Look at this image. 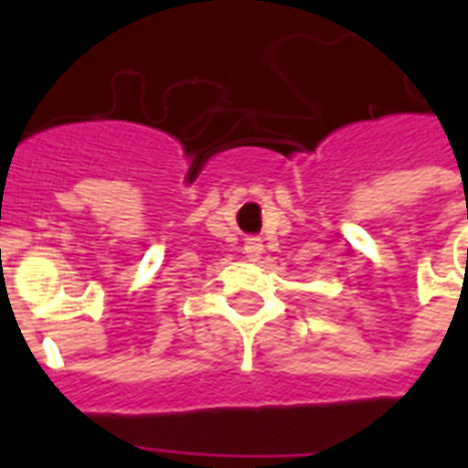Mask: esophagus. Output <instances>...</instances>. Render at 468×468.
Returning a JSON list of instances; mask_svg holds the SVG:
<instances>
[{
  "label": "esophagus",
  "mask_w": 468,
  "mask_h": 468,
  "mask_svg": "<svg viewBox=\"0 0 468 468\" xmlns=\"http://www.w3.org/2000/svg\"><path fill=\"white\" fill-rule=\"evenodd\" d=\"M262 250H264V245L260 238H248V242H245V255H248L252 262H257V260H260Z\"/></svg>",
  "instance_id": "esophagus-1"
}]
</instances>
